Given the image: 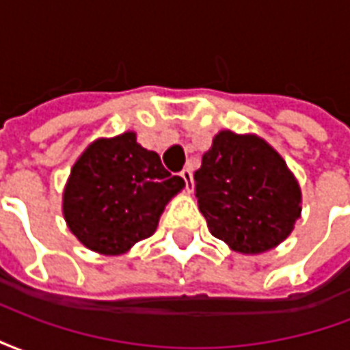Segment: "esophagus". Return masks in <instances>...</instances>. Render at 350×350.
Instances as JSON below:
<instances>
[{"mask_svg": "<svg viewBox=\"0 0 350 350\" xmlns=\"http://www.w3.org/2000/svg\"><path fill=\"white\" fill-rule=\"evenodd\" d=\"M180 176H182L183 182H185V191L191 193V191H193V174H191L189 168H183L182 172H180Z\"/></svg>", "mask_w": 350, "mask_h": 350, "instance_id": "obj_1", "label": "esophagus"}]
</instances>
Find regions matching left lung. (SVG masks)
Masks as SVG:
<instances>
[{"instance_id": "8db88e82", "label": "left lung", "mask_w": 350, "mask_h": 350, "mask_svg": "<svg viewBox=\"0 0 350 350\" xmlns=\"http://www.w3.org/2000/svg\"><path fill=\"white\" fill-rule=\"evenodd\" d=\"M208 228L238 253H264L293 232L300 187L285 161L255 135L221 131L195 172Z\"/></svg>"}]
</instances>
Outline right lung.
Listing matches in <instances>:
<instances>
[{"mask_svg":"<svg viewBox=\"0 0 350 350\" xmlns=\"http://www.w3.org/2000/svg\"><path fill=\"white\" fill-rule=\"evenodd\" d=\"M183 185L157 153L138 144L135 133L100 138L72 167L65 221L92 251L122 255L155 232L165 204Z\"/></svg>","mask_w":350,"mask_h":350,"instance_id":"obj_1","label":"right lung"}]
</instances>
